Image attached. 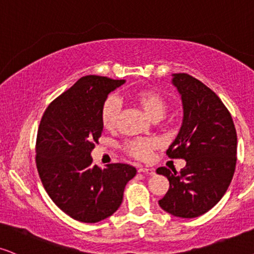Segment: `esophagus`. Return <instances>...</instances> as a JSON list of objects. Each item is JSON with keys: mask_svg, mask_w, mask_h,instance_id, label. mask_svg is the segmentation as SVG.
Returning a JSON list of instances; mask_svg holds the SVG:
<instances>
[{"mask_svg": "<svg viewBox=\"0 0 254 254\" xmlns=\"http://www.w3.org/2000/svg\"><path fill=\"white\" fill-rule=\"evenodd\" d=\"M137 172H139V173L146 174V175H154L155 174L154 168H149V167H139L137 168Z\"/></svg>", "mask_w": 254, "mask_h": 254, "instance_id": "obj_1", "label": "esophagus"}]
</instances>
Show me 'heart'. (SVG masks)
<instances>
[{
	"instance_id": "obj_1",
	"label": "heart",
	"mask_w": 254,
	"mask_h": 254,
	"mask_svg": "<svg viewBox=\"0 0 254 254\" xmlns=\"http://www.w3.org/2000/svg\"><path fill=\"white\" fill-rule=\"evenodd\" d=\"M129 99L153 121H158L164 118L170 107L167 98L156 89H139L130 94ZM119 115H120V102L115 96H109L102 103L101 112H100V121L102 127L107 130L117 129ZM156 147H158V141L154 139H136L125 142L122 145V149L127 155L132 156L136 160H146Z\"/></svg>"
}]
</instances>
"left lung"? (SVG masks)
<instances>
[{"label": "left lung", "mask_w": 254, "mask_h": 254, "mask_svg": "<svg viewBox=\"0 0 254 254\" xmlns=\"http://www.w3.org/2000/svg\"><path fill=\"white\" fill-rule=\"evenodd\" d=\"M184 107L183 125L166 154L185 159L175 170L159 167L156 173L170 181L159 205L179 218H196L224 196L237 164V132L228 109L213 90L189 74H173Z\"/></svg>", "instance_id": "left-lung-1"}]
</instances>
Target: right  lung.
I'll use <instances>...</instances> for the list:
<instances>
[{
    "label": "right lung",
    "mask_w": 254,
    "mask_h": 254,
    "mask_svg": "<svg viewBox=\"0 0 254 254\" xmlns=\"http://www.w3.org/2000/svg\"><path fill=\"white\" fill-rule=\"evenodd\" d=\"M125 83L87 75L43 113L36 139V167L46 192L75 220L99 223L120 207L136 170L127 164L93 165L90 153L102 133L100 112L108 94Z\"/></svg>",
    "instance_id": "1"
}]
</instances>
